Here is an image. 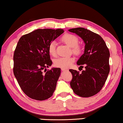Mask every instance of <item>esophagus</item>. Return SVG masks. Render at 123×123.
<instances>
[{
	"label": "esophagus",
	"mask_w": 123,
	"mask_h": 123,
	"mask_svg": "<svg viewBox=\"0 0 123 123\" xmlns=\"http://www.w3.org/2000/svg\"><path fill=\"white\" fill-rule=\"evenodd\" d=\"M62 71H68V68H62Z\"/></svg>",
	"instance_id": "34e87169"
}]
</instances>
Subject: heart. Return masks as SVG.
Instances as JSON below:
<instances>
[{
	"instance_id": "heart-1",
	"label": "heart",
	"mask_w": 123,
	"mask_h": 123,
	"mask_svg": "<svg viewBox=\"0 0 123 123\" xmlns=\"http://www.w3.org/2000/svg\"><path fill=\"white\" fill-rule=\"evenodd\" d=\"M62 40L66 44L71 47V51L74 54L79 55L82 52V47L78 44L79 40L78 37L74 35L66 34L62 37ZM56 43L52 41L50 43L48 46V52L53 57L56 56ZM75 61L74 57H59L55 60L54 65L56 67L61 68H68Z\"/></svg>"
}]
</instances>
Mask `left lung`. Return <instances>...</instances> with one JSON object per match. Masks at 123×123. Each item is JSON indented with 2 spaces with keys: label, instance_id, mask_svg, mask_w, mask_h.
<instances>
[{
  "label": "left lung",
  "instance_id": "obj_1",
  "mask_svg": "<svg viewBox=\"0 0 123 123\" xmlns=\"http://www.w3.org/2000/svg\"><path fill=\"white\" fill-rule=\"evenodd\" d=\"M68 31L79 36L86 44L84 54L77 62L80 67L86 66V69L81 74L69 69L72 75L71 88L79 96H92L101 90L107 80L110 69V51L103 39L96 33L81 27Z\"/></svg>",
  "mask_w": 123,
  "mask_h": 123
}]
</instances>
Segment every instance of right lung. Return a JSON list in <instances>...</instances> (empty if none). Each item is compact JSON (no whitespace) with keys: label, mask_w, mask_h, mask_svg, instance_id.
<instances>
[{"label":"right lung","mask_w":123,"mask_h":123,"mask_svg":"<svg viewBox=\"0 0 123 123\" xmlns=\"http://www.w3.org/2000/svg\"><path fill=\"white\" fill-rule=\"evenodd\" d=\"M63 32L62 29H37L18 41L13 54V74L24 93L32 99H48L55 90L61 69L53 68L45 74L43 70L52 64L50 43Z\"/></svg>","instance_id":"add662e5"}]
</instances>
